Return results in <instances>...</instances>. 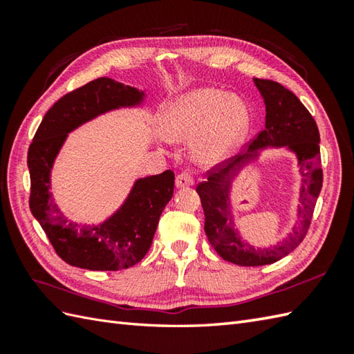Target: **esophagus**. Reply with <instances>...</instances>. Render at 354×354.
Here are the masks:
<instances>
[{
    "label": "esophagus",
    "instance_id": "esophagus-1",
    "mask_svg": "<svg viewBox=\"0 0 354 354\" xmlns=\"http://www.w3.org/2000/svg\"><path fill=\"white\" fill-rule=\"evenodd\" d=\"M175 184L178 189H184V187H192L194 184V181L189 173H181V175L176 176Z\"/></svg>",
    "mask_w": 354,
    "mask_h": 354
}]
</instances>
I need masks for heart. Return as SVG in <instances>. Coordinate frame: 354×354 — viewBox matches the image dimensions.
Segmentation results:
<instances>
[{
    "mask_svg": "<svg viewBox=\"0 0 354 354\" xmlns=\"http://www.w3.org/2000/svg\"><path fill=\"white\" fill-rule=\"evenodd\" d=\"M251 129V111L240 97L217 88H196L178 95L161 122L167 140L190 142L199 164L214 165L227 160Z\"/></svg>",
    "mask_w": 354,
    "mask_h": 354,
    "instance_id": "b5f03b06",
    "label": "heart"
}]
</instances>
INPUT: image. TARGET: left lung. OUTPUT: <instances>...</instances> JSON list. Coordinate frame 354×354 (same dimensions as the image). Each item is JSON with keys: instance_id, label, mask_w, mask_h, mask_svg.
<instances>
[{"instance_id": "left-lung-1", "label": "left lung", "mask_w": 354, "mask_h": 354, "mask_svg": "<svg viewBox=\"0 0 354 354\" xmlns=\"http://www.w3.org/2000/svg\"><path fill=\"white\" fill-rule=\"evenodd\" d=\"M266 106V122L248 152L227 167L208 175L198 185L205 214V232L209 243L223 260L240 266H265L281 260L303 242L310 227L315 204L322 187L319 132L310 112L298 97L272 80L254 79ZM265 148H286L296 155L300 175L297 219L290 234L269 247L251 245L235 228L230 192L241 171L261 157Z\"/></svg>"}]
</instances>
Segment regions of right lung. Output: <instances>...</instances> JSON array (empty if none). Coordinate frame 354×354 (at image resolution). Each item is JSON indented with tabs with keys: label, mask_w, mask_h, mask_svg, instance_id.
Segmentation results:
<instances>
[{
	"label": "right lung",
	"mask_w": 354,
	"mask_h": 354,
	"mask_svg": "<svg viewBox=\"0 0 354 354\" xmlns=\"http://www.w3.org/2000/svg\"><path fill=\"white\" fill-rule=\"evenodd\" d=\"M146 91L100 77L64 95L48 109L28 147L30 209L59 257L88 270H120L145 257L160 216L173 196L175 175L138 178L123 204L97 225L70 221L55 204L51 170L68 133L106 112L141 108Z\"/></svg>",
	"instance_id": "1"
}]
</instances>
